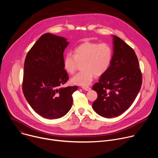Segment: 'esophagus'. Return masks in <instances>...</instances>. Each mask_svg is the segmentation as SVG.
<instances>
[{"instance_id":"1","label":"esophagus","mask_w":158,"mask_h":158,"mask_svg":"<svg viewBox=\"0 0 158 158\" xmlns=\"http://www.w3.org/2000/svg\"><path fill=\"white\" fill-rule=\"evenodd\" d=\"M82 89L86 91H89L90 90H91V87H82Z\"/></svg>"}]
</instances>
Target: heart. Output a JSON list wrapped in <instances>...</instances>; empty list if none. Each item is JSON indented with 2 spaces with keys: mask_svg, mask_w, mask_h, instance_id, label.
Wrapping results in <instances>:
<instances>
[{
  "mask_svg": "<svg viewBox=\"0 0 158 158\" xmlns=\"http://www.w3.org/2000/svg\"><path fill=\"white\" fill-rule=\"evenodd\" d=\"M112 57L110 47L106 44H99L86 42L74 50V55L67 53L63 58V67L69 74L74 73L77 62L83 61L82 71L71 79L74 85L87 87L94 79L95 75L100 76L108 69Z\"/></svg>",
  "mask_w": 158,
  "mask_h": 158,
  "instance_id": "b5f03b06",
  "label": "heart"
}]
</instances>
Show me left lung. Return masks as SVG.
<instances>
[{
	"mask_svg": "<svg viewBox=\"0 0 158 158\" xmlns=\"http://www.w3.org/2000/svg\"><path fill=\"white\" fill-rule=\"evenodd\" d=\"M112 37L113 53L110 64L93 87L98 94L93 109L106 118L118 116L125 112L136 99L142 84L134 51L118 36Z\"/></svg>",
	"mask_w": 158,
	"mask_h": 158,
	"instance_id": "1",
	"label": "left lung"
}]
</instances>
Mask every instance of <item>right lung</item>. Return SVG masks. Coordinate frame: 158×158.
Instances as JSON below:
<instances>
[{"mask_svg":"<svg viewBox=\"0 0 158 158\" xmlns=\"http://www.w3.org/2000/svg\"><path fill=\"white\" fill-rule=\"evenodd\" d=\"M67 39L51 33L40 36L29 51L24 62L22 89L34 110L48 119L65 116L73 104L77 86L60 87L69 79L63 67Z\"/></svg>","mask_w":158,"mask_h":158,"instance_id":"add662e5","label":"right lung"}]
</instances>
